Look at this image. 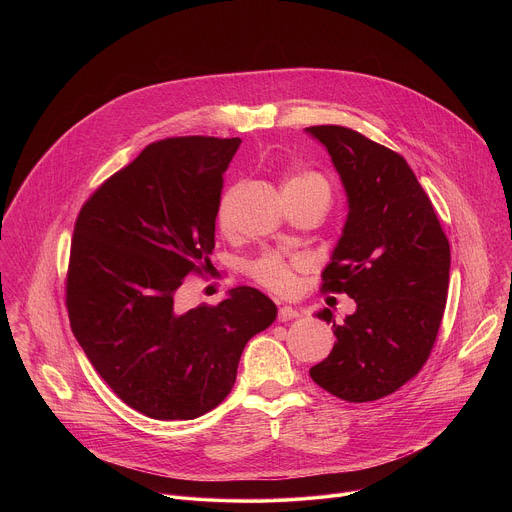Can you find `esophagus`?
<instances>
[{
  "label": "esophagus",
  "mask_w": 512,
  "mask_h": 512,
  "mask_svg": "<svg viewBox=\"0 0 512 512\" xmlns=\"http://www.w3.org/2000/svg\"><path fill=\"white\" fill-rule=\"evenodd\" d=\"M277 318H279V322H287V320L300 318V312H298L296 308H291V306H281V308H279Z\"/></svg>",
  "instance_id": "obj_1"
}]
</instances>
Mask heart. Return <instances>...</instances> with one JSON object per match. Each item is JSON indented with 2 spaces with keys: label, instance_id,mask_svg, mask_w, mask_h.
I'll return each mask as SVG.
<instances>
[{
  "label": "heart",
  "instance_id": "1",
  "mask_svg": "<svg viewBox=\"0 0 512 512\" xmlns=\"http://www.w3.org/2000/svg\"><path fill=\"white\" fill-rule=\"evenodd\" d=\"M291 188H316L320 190L326 198L330 196V188H328V182L320 176V174H314V172H296V174H289L285 180H283V190H291ZM231 196H233V190H227L221 198V202H218V210H216V216H218V223H221L223 227H227L229 223V202H231ZM300 265L298 259H285L281 253H275V251H269L265 255H261L257 261H253L249 265V271L251 275L265 287L277 291V294H289L291 289L296 287V275H294V269Z\"/></svg>",
  "mask_w": 512,
  "mask_h": 512
}]
</instances>
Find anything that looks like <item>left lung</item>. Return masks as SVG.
I'll list each match as a JSON object with an SVG mask.
<instances>
[{
	"label": "left lung",
	"mask_w": 512,
	"mask_h": 512,
	"mask_svg": "<svg viewBox=\"0 0 512 512\" xmlns=\"http://www.w3.org/2000/svg\"><path fill=\"white\" fill-rule=\"evenodd\" d=\"M340 176L348 214L324 269L326 291H344L354 314L336 324L334 348L310 369L328 393L377 401L395 393L425 364L448 300L450 243L409 164L348 127L316 125Z\"/></svg>",
	"instance_id": "left-lung-1"
}]
</instances>
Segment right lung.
<instances>
[{
  "label": "right lung",
  "instance_id": "add662e5",
  "mask_svg": "<svg viewBox=\"0 0 512 512\" xmlns=\"http://www.w3.org/2000/svg\"><path fill=\"white\" fill-rule=\"evenodd\" d=\"M241 139L170 137L145 148L81 208L70 245V328L99 377L152 419H196L231 393L245 344L277 306L235 287L216 306L178 308L208 271L223 174Z\"/></svg>",
  "mask_w": 512,
  "mask_h": 512
}]
</instances>
